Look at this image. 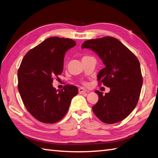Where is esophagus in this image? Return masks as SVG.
Instances as JSON below:
<instances>
[{"instance_id": "34e87169", "label": "esophagus", "mask_w": 158, "mask_h": 158, "mask_svg": "<svg viewBox=\"0 0 158 158\" xmlns=\"http://www.w3.org/2000/svg\"><path fill=\"white\" fill-rule=\"evenodd\" d=\"M79 92L80 94H85L86 92H88V90H86L85 88H79Z\"/></svg>"}]
</instances>
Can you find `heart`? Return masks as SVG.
Returning <instances> with one entry per match:
<instances>
[{
  "instance_id": "heart-1",
  "label": "heart",
  "mask_w": 158,
  "mask_h": 158,
  "mask_svg": "<svg viewBox=\"0 0 158 158\" xmlns=\"http://www.w3.org/2000/svg\"><path fill=\"white\" fill-rule=\"evenodd\" d=\"M85 84H86V83H85Z\"/></svg>"
}]
</instances>
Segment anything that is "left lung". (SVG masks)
<instances>
[{"mask_svg":"<svg viewBox=\"0 0 158 158\" xmlns=\"http://www.w3.org/2000/svg\"><path fill=\"white\" fill-rule=\"evenodd\" d=\"M82 49L94 52L105 67L100 70L98 81L110 88L103 95L98 90V101L92 107L98 118L106 123L121 122L135 109L143 85L139 60L119 40L111 36L91 39L82 44Z\"/></svg>","mask_w":158,"mask_h":158,"instance_id":"left-lung-1","label":"left lung"}]
</instances>
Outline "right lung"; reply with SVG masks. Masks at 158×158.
Here are the masks:
<instances>
[{
  "instance_id": "1",
  "label": "right lung",
  "mask_w": 158,
  "mask_h": 158,
  "mask_svg": "<svg viewBox=\"0 0 158 158\" xmlns=\"http://www.w3.org/2000/svg\"><path fill=\"white\" fill-rule=\"evenodd\" d=\"M75 45L72 39L52 36L23 57L18 72V90L26 109L39 122H58L78 94L76 86L66 85L58 91L52 85L53 77L62 73L66 52Z\"/></svg>"
}]
</instances>
